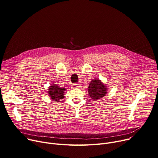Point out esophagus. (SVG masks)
<instances>
[{
    "label": "esophagus",
    "mask_w": 158,
    "mask_h": 158,
    "mask_svg": "<svg viewBox=\"0 0 158 158\" xmlns=\"http://www.w3.org/2000/svg\"><path fill=\"white\" fill-rule=\"evenodd\" d=\"M72 88H73V89H78V88H80L79 84H78V83L72 84Z\"/></svg>",
    "instance_id": "34e87169"
}]
</instances>
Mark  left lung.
<instances>
[{"label":"left lung","mask_w":158,"mask_h":158,"mask_svg":"<svg viewBox=\"0 0 158 158\" xmlns=\"http://www.w3.org/2000/svg\"><path fill=\"white\" fill-rule=\"evenodd\" d=\"M107 89L106 85L103 84L98 79L91 81L89 86V94L92 100H98L107 94Z\"/></svg>","instance_id":"left-lung-1"}]
</instances>
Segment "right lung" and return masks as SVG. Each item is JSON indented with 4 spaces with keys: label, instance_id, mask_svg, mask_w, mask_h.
<instances>
[{
    "label": "right lung",
    "instance_id": "1",
    "mask_svg": "<svg viewBox=\"0 0 158 158\" xmlns=\"http://www.w3.org/2000/svg\"><path fill=\"white\" fill-rule=\"evenodd\" d=\"M48 90L50 98H52V100H55V102H59L60 99L64 98V91L65 90V89H62L57 85L53 84L52 86H50Z\"/></svg>",
    "mask_w": 158,
    "mask_h": 158
}]
</instances>
